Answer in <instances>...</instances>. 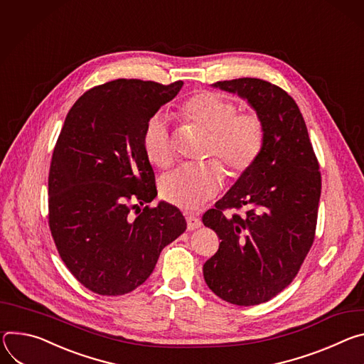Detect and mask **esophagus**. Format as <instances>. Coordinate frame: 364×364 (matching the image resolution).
Instances as JSON below:
<instances>
[{
    "instance_id": "34e87169",
    "label": "esophagus",
    "mask_w": 364,
    "mask_h": 364,
    "mask_svg": "<svg viewBox=\"0 0 364 364\" xmlns=\"http://www.w3.org/2000/svg\"><path fill=\"white\" fill-rule=\"evenodd\" d=\"M186 223H188V230H196L199 228L200 225H203V223H200V220L195 215H186Z\"/></svg>"
}]
</instances>
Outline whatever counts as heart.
Listing matches in <instances>:
<instances>
[{
  "mask_svg": "<svg viewBox=\"0 0 364 364\" xmlns=\"http://www.w3.org/2000/svg\"><path fill=\"white\" fill-rule=\"evenodd\" d=\"M182 115L210 132L207 154L218 156L231 175L246 172L259 157L264 143V124L256 111H237L235 102L230 98L213 91H200L183 102ZM143 149L153 165H172L175 149L164 114L149 118L143 132ZM223 182L221 165L217 160H208L166 173L160 179L159 189L166 203L192 211L214 198Z\"/></svg>",
  "mask_w": 364,
  "mask_h": 364,
  "instance_id": "obj_1",
  "label": "heart"
}]
</instances>
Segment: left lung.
<instances>
[{
    "label": "left lung",
    "instance_id": "1",
    "mask_svg": "<svg viewBox=\"0 0 364 364\" xmlns=\"http://www.w3.org/2000/svg\"><path fill=\"white\" fill-rule=\"evenodd\" d=\"M215 88L247 100L264 124L255 164L208 210L203 223L221 243L204 279L221 299L267 302L298 274L315 237L321 173L304 117L288 92L257 77L220 80ZM228 208H246L228 218Z\"/></svg>",
    "mask_w": 364,
    "mask_h": 364
}]
</instances>
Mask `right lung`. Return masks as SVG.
I'll list each match as a JSON object with an SVG mask.
<instances>
[{
  "mask_svg": "<svg viewBox=\"0 0 364 364\" xmlns=\"http://www.w3.org/2000/svg\"><path fill=\"white\" fill-rule=\"evenodd\" d=\"M182 85L111 80L87 91L65 118L49 172V227L66 267L98 295L134 291L186 230L176 207L147 205L157 191L143 149L149 118Z\"/></svg>",
  "mask_w": 364,
  "mask_h": 364,
  "instance_id": "add662e5",
  "label": "right lung"
}]
</instances>
